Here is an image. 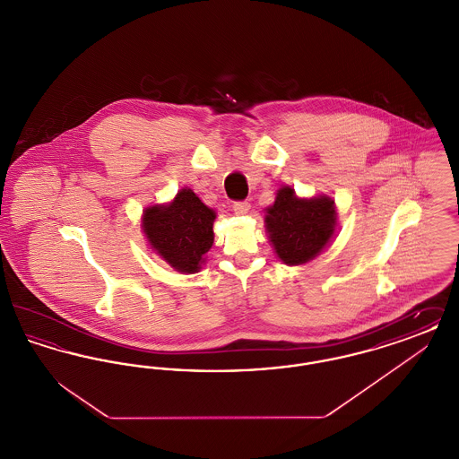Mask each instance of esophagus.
Segmentation results:
<instances>
[{
    "mask_svg": "<svg viewBox=\"0 0 459 459\" xmlns=\"http://www.w3.org/2000/svg\"><path fill=\"white\" fill-rule=\"evenodd\" d=\"M234 212L238 213V215H246L249 210H251V204L247 203V201H238V203H234Z\"/></svg>",
    "mask_w": 459,
    "mask_h": 459,
    "instance_id": "esophagus-1",
    "label": "esophagus"
}]
</instances>
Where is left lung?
I'll return each mask as SVG.
<instances>
[{
  "label": "left lung",
  "mask_w": 459,
  "mask_h": 459,
  "mask_svg": "<svg viewBox=\"0 0 459 459\" xmlns=\"http://www.w3.org/2000/svg\"><path fill=\"white\" fill-rule=\"evenodd\" d=\"M264 229L281 262L298 266L315 260L337 230L335 203L327 195L299 197L290 186L277 191L264 210Z\"/></svg>",
  "instance_id": "1"
}]
</instances>
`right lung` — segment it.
Here are the masks:
<instances>
[{
  "mask_svg": "<svg viewBox=\"0 0 459 459\" xmlns=\"http://www.w3.org/2000/svg\"><path fill=\"white\" fill-rule=\"evenodd\" d=\"M215 210L208 208L189 187L172 201L144 208L141 229L150 249L175 272L197 273L213 246Z\"/></svg>",
  "mask_w": 459,
  "mask_h": 459,
  "instance_id": "add662e5",
  "label": "right lung"
}]
</instances>
